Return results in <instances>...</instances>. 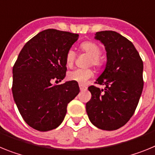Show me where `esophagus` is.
<instances>
[{
    "instance_id": "obj_1",
    "label": "esophagus",
    "mask_w": 155,
    "mask_h": 155,
    "mask_svg": "<svg viewBox=\"0 0 155 155\" xmlns=\"http://www.w3.org/2000/svg\"><path fill=\"white\" fill-rule=\"evenodd\" d=\"M79 87H80L81 91H84V90H86V88H87L85 86L83 85V84H79Z\"/></svg>"
}]
</instances>
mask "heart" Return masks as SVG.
I'll return each instance as SVG.
<instances>
[{
	"instance_id": "heart-1",
	"label": "heart",
	"mask_w": 155,
	"mask_h": 155,
	"mask_svg": "<svg viewBox=\"0 0 155 155\" xmlns=\"http://www.w3.org/2000/svg\"><path fill=\"white\" fill-rule=\"evenodd\" d=\"M80 50L90 56L87 62L88 66H93L97 69H100L105 64V59L103 56L101 55V47L96 42L92 41H85L81 43ZM76 60V54L73 50H69L65 57L66 65L71 68L74 64ZM93 76V71L91 69H75L69 71L68 73V78L70 81L79 82L84 84L90 78Z\"/></svg>"
}]
</instances>
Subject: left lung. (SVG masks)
Here are the masks:
<instances>
[{
    "instance_id": "left-lung-1",
    "label": "left lung",
    "mask_w": 155,
    "mask_h": 155,
    "mask_svg": "<svg viewBox=\"0 0 155 155\" xmlns=\"http://www.w3.org/2000/svg\"><path fill=\"white\" fill-rule=\"evenodd\" d=\"M95 39L105 45L107 64L94 84L86 111L91 124L104 130L124 127L134 115L143 87V61L130 41L114 31H98Z\"/></svg>"
}]
</instances>
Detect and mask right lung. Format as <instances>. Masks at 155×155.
<instances>
[{
	"instance_id": "1",
	"label": "right lung",
	"mask_w": 155,
	"mask_h": 155,
	"mask_svg": "<svg viewBox=\"0 0 155 155\" xmlns=\"http://www.w3.org/2000/svg\"><path fill=\"white\" fill-rule=\"evenodd\" d=\"M78 35L53 28L40 31L25 43L14 64V100L35 130L44 132L61 125L68 103L80 91L74 81L52 84L66 76V53Z\"/></svg>"
}]
</instances>
